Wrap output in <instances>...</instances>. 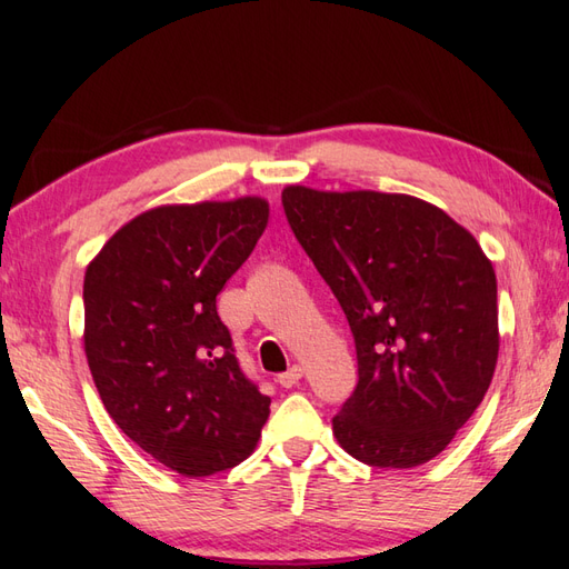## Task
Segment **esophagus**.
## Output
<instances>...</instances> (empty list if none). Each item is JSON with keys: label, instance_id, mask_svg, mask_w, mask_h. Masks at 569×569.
Returning <instances> with one entry per match:
<instances>
[{"label": "esophagus", "instance_id": "34e87169", "mask_svg": "<svg viewBox=\"0 0 569 569\" xmlns=\"http://www.w3.org/2000/svg\"><path fill=\"white\" fill-rule=\"evenodd\" d=\"M300 379H303V367H298V365H293L291 369L288 371H283V373H278V383L283 386V389H291V386H296Z\"/></svg>", "mask_w": 569, "mask_h": 569}]
</instances>
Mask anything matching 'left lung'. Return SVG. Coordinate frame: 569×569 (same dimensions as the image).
I'll use <instances>...</instances> for the list:
<instances>
[{"label": "left lung", "mask_w": 569, "mask_h": 569, "mask_svg": "<svg viewBox=\"0 0 569 569\" xmlns=\"http://www.w3.org/2000/svg\"><path fill=\"white\" fill-rule=\"evenodd\" d=\"M283 210L355 335L359 381L332 432L381 469L426 465L485 398L499 359L497 273L435 204L288 186Z\"/></svg>", "instance_id": "1"}]
</instances>
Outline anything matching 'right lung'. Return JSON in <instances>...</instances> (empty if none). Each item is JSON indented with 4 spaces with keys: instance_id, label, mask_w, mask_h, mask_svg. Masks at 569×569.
<instances>
[{
    "instance_id": "right-lung-1",
    "label": "right lung",
    "mask_w": 569,
    "mask_h": 569,
    "mask_svg": "<svg viewBox=\"0 0 569 569\" xmlns=\"http://www.w3.org/2000/svg\"><path fill=\"white\" fill-rule=\"evenodd\" d=\"M269 224L259 196L161 204L137 214L88 263L84 357L107 413L183 477L253 452L271 398L239 369L217 296Z\"/></svg>"
}]
</instances>
